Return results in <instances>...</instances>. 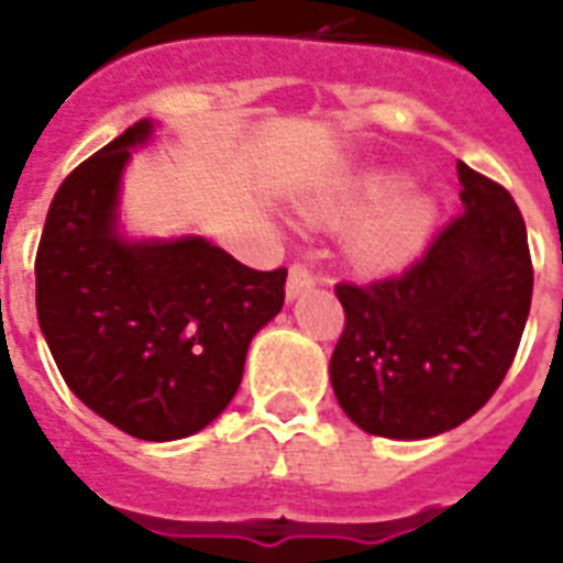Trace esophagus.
Wrapping results in <instances>:
<instances>
[{
  "label": "esophagus",
  "instance_id": "1",
  "mask_svg": "<svg viewBox=\"0 0 563 563\" xmlns=\"http://www.w3.org/2000/svg\"><path fill=\"white\" fill-rule=\"evenodd\" d=\"M316 286V274L309 272L307 265L303 263H295L289 268V283H286V298L295 300L298 295H303V291H309Z\"/></svg>",
  "mask_w": 563,
  "mask_h": 563
}]
</instances>
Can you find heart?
Segmentation results:
<instances>
[{
    "instance_id": "b5f03b06",
    "label": "heart",
    "mask_w": 563,
    "mask_h": 563,
    "mask_svg": "<svg viewBox=\"0 0 563 563\" xmlns=\"http://www.w3.org/2000/svg\"><path fill=\"white\" fill-rule=\"evenodd\" d=\"M400 189V180L388 175H371L353 189L344 201L321 210L324 219H347L371 210L388 195ZM432 203L427 198H397L388 207L376 212L374 219L356 233L353 239V254L356 260L374 268H394V265L409 263L418 254L429 228H432Z\"/></svg>"
}]
</instances>
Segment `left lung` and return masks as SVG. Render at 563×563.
Here are the masks:
<instances>
[{"mask_svg":"<svg viewBox=\"0 0 563 563\" xmlns=\"http://www.w3.org/2000/svg\"><path fill=\"white\" fill-rule=\"evenodd\" d=\"M462 212L418 263L374 283H339L344 330L330 379L371 435H441L506 379L532 307V254L515 198L459 161Z\"/></svg>","mask_w":563,"mask_h":563,"instance_id":"obj_1","label":"left lung"}]
</instances>
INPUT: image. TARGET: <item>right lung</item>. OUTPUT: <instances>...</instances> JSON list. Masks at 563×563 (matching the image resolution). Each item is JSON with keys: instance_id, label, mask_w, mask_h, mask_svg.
I'll list each match as a JSON object with an SVG mask.
<instances>
[{"instance_id": "right-lung-1", "label": "right lung", "mask_w": 563, "mask_h": 563, "mask_svg": "<svg viewBox=\"0 0 563 563\" xmlns=\"http://www.w3.org/2000/svg\"><path fill=\"white\" fill-rule=\"evenodd\" d=\"M148 136L143 119L57 187L34 260L37 321L84 406L128 435L175 441L228 409L286 268H247L201 236H119V178Z\"/></svg>"}]
</instances>
